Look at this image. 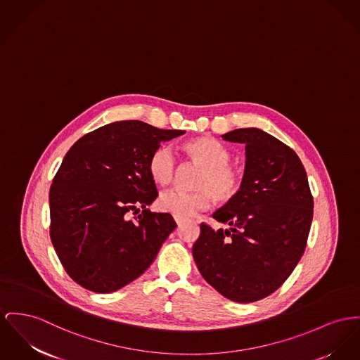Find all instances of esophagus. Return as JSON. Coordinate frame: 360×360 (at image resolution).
<instances>
[{
	"label": "esophagus",
	"mask_w": 360,
	"mask_h": 360,
	"mask_svg": "<svg viewBox=\"0 0 360 360\" xmlns=\"http://www.w3.org/2000/svg\"><path fill=\"white\" fill-rule=\"evenodd\" d=\"M174 221H176L177 225H181V222H183V219H181V218H177V217H174Z\"/></svg>",
	"instance_id": "esophagus-1"
}]
</instances>
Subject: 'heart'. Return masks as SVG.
Returning <instances> with one entry per match:
<instances>
[{"label": "heart", "instance_id": "b5f03b06", "mask_svg": "<svg viewBox=\"0 0 360 360\" xmlns=\"http://www.w3.org/2000/svg\"><path fill=\"white\" fill-rule=\"evenodd\" d=\"M181 148L192 164L202 168L195 181L198 191L162 192L157 199L161 212L186 219L207 209L212 196L219 203H228L239 195L243 176L239 169L229 164L232 153L225 144L212 136H200L186 142ZM147 168L154 183L168 186L173 181L177 161L168 144H160L151 153Z\"/></svg>", "mask_w": 360, "mask_h": 360}]
</instances>
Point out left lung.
I'll use <instances>...</instances> for the list:
<instances>
[{
  "instance_id": "left-lung-1",
  "label": "left lung",
  "mask_w": 360,
  "mask_h": 360,
  "mask_svg": "<svg viewBox=\"0 0 360 360\" xmlns=\"http://www.w3.org/2000/svg\"><path fill=\"white\" fill-rule=\"evenodd\" d=\"M224 141L245 144L239 195L213 214L228 229L200 224L192 255L202 277L222 296L251 303L284 284L300 261L314 200L307 173L287 144L258 128H240Z\"/></svg>"
}]
</instances>
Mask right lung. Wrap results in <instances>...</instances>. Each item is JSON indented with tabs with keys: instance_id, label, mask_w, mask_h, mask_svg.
I'll list each match as a JSON object with an SVG mask.
<instances>
[{
	"instance_id": "1",
	"label": "right lung",
	"mask_w": 360,
	"mask_h": 360,
	"mask_svg": "<svg viewBox=\"0 0 360 360\" xmlns=\"http://www.w3.org/2000/svg\"><path fill=\"white\" fill-rule=\"evenodd\" d=\"M184 132L116 121L70 148L53 179L49 203L50 239L75 283L110 293L154 262L176 222L169 213L147 209L158 196L147 164L161 142Z\"/></svg>"
}]
</instances>
